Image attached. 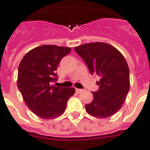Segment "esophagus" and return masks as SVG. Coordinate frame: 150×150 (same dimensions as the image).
I'll return each instance as SVG.
<instances>
[{
    "instance_id": "1",
    "label": "esophagus",
    "mask_w": 150,
    "mask_h": 150,
    "mask_svg": "<svg viewBox=\"0 0 150 150\" xmlns=\"http://www.w3.org/2000/svg\"><path fill=\"white\" fill-rule=\"evenodd\" d=\"M82 91H83V89H80V88H76V93H80Z\"/></svg>"
}]
</instances>
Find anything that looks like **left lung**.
I'll use <instances>...</instances> for the list:
<instances>
[{
    "mask_svg": "<svg viewBox=\"0 0 150 150\" xmlns=\"http://www.w3.org/2000/svg\"><path fill=\"white\" fill-rule=\"evenodd\" d=\"M91 74H97L99 89L92 92L93 100L86 105L88 114L107 118L121 109L130 88L129 68L122 54L105 43H91L74 48Z\"/></svg>",
    "mask_w": 150,
    "mask_h": 150,
    "instance_id": "obj_1",
    "label": "left lung"
}]
</instances>
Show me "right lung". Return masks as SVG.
Returning <instances> with one entry per match:
<instances>
[{"mask_svg": "<svg viewBox=\"0 0 150 150\" xmlns=\"http://www.w3.org/2000/svg\"><path fill=\"white\" fill-rule=\"evenodd\" d=\"M71 48L43 45L25 55L18 70L17 86L30 110L44 120H51L64 112L68 99L75 93L74 88L51 86L57 80L55 73L62 59Z\"/></svg>", "mask_w": 150, "mask_h": 150, "instance_id": "1", "label": "right lung"}]
</instances>
